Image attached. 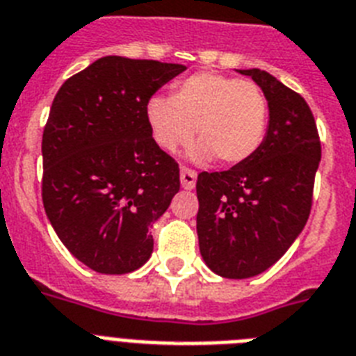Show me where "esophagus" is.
Listing matches in <instances>:
<instances>
[{"label": "esophagus", "instance_id": "esophagus-1", "mask_svg": "<svg viewBox=\"0 0 356 356\" xmlns=\"http://www.w3.org/2000/svg\"><path fill=\"white\" fill-rule=\"evenodd\" d=\"M195 181H197V173L190 168H181V184L184 190H193L195 188Z\"/></svg>", "mask_w": 356, "mask_h": 356}]
</instances>
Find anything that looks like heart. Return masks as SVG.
I'll return each mask as SVG.
<instances>
[{"label":"heart","instance_id":"heart-1","mask_svg":"<svg viewBox=\"0 0 356 356\" xmlns=\"http://www.w3.org/2000/svg\"><path fill=\"white\" fill-rule=\"evenodd\" d=\"M146 120L164 152L186 146L195 131L201 138L192 152L195 161L219 157L223 164H239L265 140L268 104L254 82L204 71L179 80L172 98H149Z\"/></svg>","mask_w":356,"mask_h":356}]
</instances>
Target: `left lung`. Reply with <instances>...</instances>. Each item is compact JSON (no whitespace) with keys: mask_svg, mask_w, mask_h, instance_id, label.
<instances>
[{"mask_svg":"<svg viewBox=\"0 0 356 356\" xmlns=\"http://www.w3.org/2000/svg\"><path fill=\"white\" fill-rule=\"evenodd\" d=\"M268 104L265 140L225 172L197 175L199 250L212 273L252 278L287 252L307 223L322 148L307 102L261 69H239Z\"/></svg>","mask_w":356,"mask_h":356,"instance_id":"8db88e82","label":"left lung"}]
</instances>
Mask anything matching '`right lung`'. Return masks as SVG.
<instances>
[{"label":"right lung","mask_w":356,"mask_h":356,"mask_svg":"<svg viewBox=\"0 0 356 356\" xmlns=\"http://www.w3.org/2000/svg\"><path fill=\"white\" fill-rule=\"evenodd\" d=\"M181 63L104 56L58 89L43 129V208L78 261L128 274L179 192V164L153 140L146 104Z\"/></svg>","instance_id":"right-lung-1"}]
</instances>
